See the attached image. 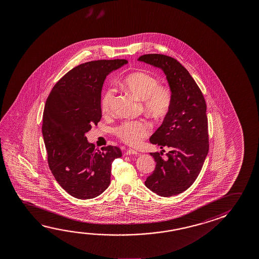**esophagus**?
I'll return each instance as SVG.
<instances>
[{"label":"esophagus","instance_id":"1","mask_svg":"<svg viewBox=\"0 0 259 259\" xmlns=\"http://www.w3.org/2000/svg\"><path fill=\"white\" fill-rule=\"evenodd\" d=\"M125 154L126 155H139L140 153H138L136 150H134V149H129V150L126 151Z\"/></svg>","mask_w":259,"mask_h":259}]
</instances>
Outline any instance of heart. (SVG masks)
Listing matches in <instances>:
<instances>
[{
    "instance_id": "heart-1",
    "label": "heart",
    "mask_w": 259,
    "mask_h": 259,
    "mask_svg": "<svg viewBox=\"0 0 259 259\" xmlns=\"http://www.w3.org/2000/svg\"><path fill=\"white\" fill-rule=\"evenodd\" d=\"M124 89L143 100L144 110L155 117L161 118L170 112L172 93L169 87L160 85L155 76L146 72L132 73L123 78ZM115 91L108 88L103 93L101 110L105 115L112 114L115 102ZM151 131L149 123L144 120L126 121L115 128V134L123 143L137 145Z\"/></svg>"
}]
</instances>
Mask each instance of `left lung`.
<instances>
[{"label": "left lung", "mask_w": 259, "mask_h": 259, "mask_svg": "<svg viewBox=\"0 0 259 259\" xmlns=\"http://www.w3.org/2000/svg\"><path fill=\"white\" fill-rule=\"evenodd\" d=\"M138 60L161 68L172 93L170 112L150 138L162 150L150 153L156 166L144 183L161 197L178 195L195 182L208 154L206 101L193 77L178 60L162 54H145ZM164 148L168 153L162 158Z\"/></svg>", "instance_id": "8db88e82"}]
</instances>
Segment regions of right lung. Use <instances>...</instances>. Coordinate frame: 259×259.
<instances>
[{
  "mask_svg": "<svg viewBox=\"0 0 259 259\" xmlns=\"http://www.w3.org/2000/svg\"><path fill=\"white\" fill-rule=\"evenodd\" d=\"M126 63L101 60L80 64L64 75L48 97L42 122L48 163L58 183L76 199H93L106 191L112 162L122 156L117 146L95 149L85 134L102 117L106 76Z\"/></svg>",
  "mask_w": 259,
  "mask_h": 259,
  "instance_id": "add662e5",
  "label": "right lung"
}]
</instances>
